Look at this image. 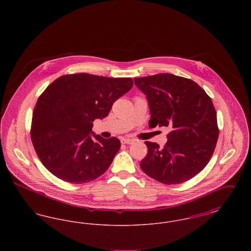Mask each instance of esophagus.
<instances>
[{
	"label": "esophagus",
	"instance_id": "1",
	"mask_svg": "<svg viewBox=\"0 0 251 251\" xmlns=\"http://www.w3.org/2000/svg\"><path fill=\"white\" fill-rule=\"evenodd\" d=\"M121 143L131 145V144L134 143V140H132V139H129V138H123V139L121 140Z\"/></svg>",
	"mask_w": 251,
	"mask_h": 251
}]
</instances>
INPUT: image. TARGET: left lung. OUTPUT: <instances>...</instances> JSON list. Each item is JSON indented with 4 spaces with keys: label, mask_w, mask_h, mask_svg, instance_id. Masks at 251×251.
<instances>
[{
    "label": "left lung",
    "mask_w": 251,
    "mask_h": 251,
    "mask_svg": "<svg viewBox=\"0 0 251 251\" xmlns=\"http://www.w3.org/2000/svg\"><path fill=\"white\" fill-rule=\"evenodd\" d=\"M147 96L151 128L168 127L164 148L146 141L148 154L140 167L165 184L192 179L207 166L215 151L219 130L211 98L190 79L169 73L133 79Z\"/></svg>",
    "instance_id": "8db88e82"
}]
</instances>
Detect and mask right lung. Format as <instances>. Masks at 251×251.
Wrapping results in <instances>:
<instances>
[{"label":"right lung","mask_w":251,"mask_h":251,"mask_svg":"<svg viewBox=\"0 0 251 251\" xmlns=\"http://www.w3.org/2000/svg\"><path fill=\"white\" fill-rule=\"evenodd\" d=\"M131 78L88 73L60 76L39 96L33 112L31 139L43 166L58 179L85 183L101 176L120 151L116 137L93 139L92 122L107 117L127 93Z\"/></svg>","instance_id":"right-lung-1"}]
</instances>
